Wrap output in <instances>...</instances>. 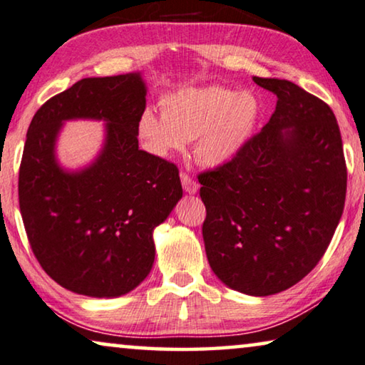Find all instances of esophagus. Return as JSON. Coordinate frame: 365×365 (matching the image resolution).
Wrapping results in <instances>:
<instances>
[{"mask_svg":"<svg viewBox=\"0 0 365 365\" xmlns=\"http://www.w3.org/2000/svg\"><path fill=\"white\" fill-rule=\"evenodd\" d=\"M181 184H182V189L187 194H195L199 191V184L195 182L187 173H181Z\"/></svg>","mask_w":365,"mask_h":365,"instance_id":"esophagus-1","label":"esophagus"}]
</instances>
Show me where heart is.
<instances>
[{
	"label": "heart",
	"instance_id": "1",
	"mask_svg": "<svg viewBox=\"0 0 365 365\" xmlns=\"http://www.w3.org/2000/svg\"><path fill=\"white\" fill-rule=\"evenodd\" d=\"M161 115L146 108L136 135L153 155L168 158L195 140L200 165L224 168L240 155L260 118V102L250 92L225 87H189L160 100Z\"/></svg>",
	"mask_w": 365,
	"mask_h": 365
}]
</instances>
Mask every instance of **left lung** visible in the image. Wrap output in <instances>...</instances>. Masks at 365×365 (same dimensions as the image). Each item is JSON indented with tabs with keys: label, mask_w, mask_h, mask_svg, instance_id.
Masks as SVG:
<instances>
[{
	"label": "left lung",
	"mask_w": 365,
	"mask_h": 365,
	"mask_svg": "<svg viewBox=\"0 0 365 365\" xmlns=\"http://www.w3.org/2000/svg\"><path fill=\"white\" fill-rule=\"evenodd\" d=\"M253 81L277 95V108L234 161L199 174V194L215 277L268 297L297 284L324 255L344 210L347 170L329 105L289 81Z\"/></svg>",
	"instance_id": "left-lung-1"
}]
</instances>
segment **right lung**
I'll return each instance as SVG.
<instances>
[{
    "instance_id": "add662e5",
    "label": "right lung",
    "mask_w": 365,
    "mask_h": 365,
    "mask_svg": "<svg viewBox=\"0 0 365 365\" xmlns=\"http://www.w3.org/2000/svg\"><path fill=\"white\" fill-rule=\"evenodd\" d=\"M146 108L140 72L88 77L42 105L31 121L19 168V209L36 258L68 292L117 298L148 277L153 230L182 197L173 163L138 148ZM68 119L106 121L91 165L66 170L55 155Z\"/></svg>"
}]
</instances>
